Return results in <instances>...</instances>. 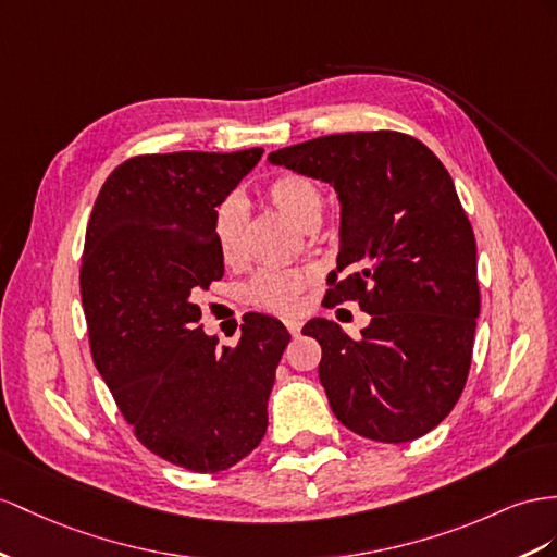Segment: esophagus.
I'll list each match as a JSON object with an SVG mask.
<instances>
[{"label": "esophagus", "mask_w": 557, "mask_h": 557, "mask_svg": "<svg viewBox=\"0 0 557 557\" xmlns=\"http://www.w3.org/2000/svg\"><path fill=\"white\" fill-rule=\"evenodd\" d=\"M284 326H287V332H289L292 336H298V334H301V326H304V322H301V320H294V318H289V320H284Z\"/></svg>", "instance_id": "34e87169"}]
</instances>
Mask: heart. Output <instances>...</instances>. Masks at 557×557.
<instances>
[{"mask_svg":"<svg viewBox=\"0 0 557 557\" xmlns=\"http://www.w3.org/2000/svg\"><path fill=\"white\" fill-rule=\"evenodd\" d=\"M265 197L280 213H284L298 227H315L322 219L324 199L322 193L308 176L280 174L265 185ZM242 225H245V202L242 197L231 195L216 211L213 221V239L221 259L225 263L235 261L239 256ZM308 284V275L298 270H263L249 284V298L256 306H263L277 312H292L301 304V294Z\"/></svg>","mask_w":557,"mask_h":557,"instance_id":"heart-1","label":"heart"}]
</instances>
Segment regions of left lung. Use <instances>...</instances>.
<instances>
[{"label":"left lung","instance_id":"obj_1","mask_svg":"<svg viewBox=\"0 0 557 557\" xmlns=\"http://www.w3.org/2000/svg\"><path fill=\"white\" fill-rule=\"evenodd\" d=\"M268 162L336 190V265L348 275L326 301L372 315L358 341L324 318L304 326L322 346L336 419L388 445L433 431L461 397L480 315L475 235L449 171L400 132L312 138Z\"/></svg>","mask_w":557,"mask_h":557}]
</instances>
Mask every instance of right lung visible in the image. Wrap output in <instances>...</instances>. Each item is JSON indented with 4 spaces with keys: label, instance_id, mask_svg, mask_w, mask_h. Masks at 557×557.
<instances>
[{
    "label": "right lung",
    "instance_id": "1",
    "mask_svg": "<svg viewBox=\"0 0 557 557\" xmlns=\"http://www.w3.org/2000/svg\"><path fill=\"white\" fill-rule=\"evenodd\" d=\"M237 152L138 154L96 197L82 256V306L96 369L143 447L219 473L259 447L289 332L251 312L235 348L199 326L197 296L223 277L213 221L261 160Z\"/></svg>",
    "mask_w": 557,
    "mask_h": 557
}]
</instances>
